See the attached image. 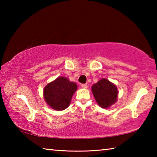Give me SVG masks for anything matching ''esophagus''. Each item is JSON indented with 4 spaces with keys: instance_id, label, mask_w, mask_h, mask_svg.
Returning a JSON list of instances; mask_svg holds the SVG:
<instances>
[{
    "instance_id": "esophagus-1",
    "label": "esophagus",
    "mask_w": 157,
    "mask_h": 157,
    "mask_svg": "<svg viewBox=\"0 0 157 157\" xmlns=\"http://www.w3.org/2000/svg\"><path fill=\"white\" fill-rule=\"evenodd\" d=\"M81 86L82 87V88H84V89H86V88H87V84H81Z\"/></svg>"
}]
</instances>
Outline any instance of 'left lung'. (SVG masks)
I'll return each mask as SVG.
<instances>
[{"mask_svg":"<svg viewBox=\"0 0 157 157\" xmlns=\"http://www.w3.org/2000/svg\"><path fill=\"white\" fill-rule=\"evenodd\" d=\"M95 99L101 107L108 108L116 102L118 91L115 85L107 79H102L92 86Z\"/></svg>","mask_w":157,"mask_h":157,"instance_id":"left-lung-1","label":"left lung"}]
</instances>
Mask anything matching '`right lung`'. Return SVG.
<instances>
[{
  "mask_svg": "<svg viewBox=\"0 0 157 157\" xmlns=\"http://www.w3.org/2000/svg\"><path fill=\"white\" fill-rule=\"evenodd\" d=\"M78 86L64 77H60L44 88V99L50 107L62 111L67 108Z\"/></svg>",
  "mask_w": 157,
  "mask_h": 157,
  "instance_id": "obj_1",
  "label": "right lung"
}]
</instances>
